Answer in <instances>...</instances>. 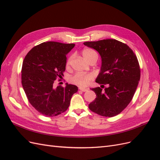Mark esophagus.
I'll use <instances>...</instances> for the list:
<instances>
[{
	"label": "esophagus",
	"instance_id": "34e87169",
	"mask_svg": "<svg viewBox=\"0 0 160 160\" xmlns=\"http://www.w3.org/2000/svg\"><path fill=\"white\" fill-rule=\"evenodd\" d=\"M79 89L80 91H83V92H85V91H87L88 90V89L83 88H79Z\"/></svg>",
	"mask_w": 160,
	"mask_h": 160
}]
</instances>
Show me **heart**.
I'll use <instances>...</instances> for the list:
<instances>
[{
  "label": "heart",
  "mask_w": 160,
  "mask_h": 160,
  "mask_svg": "<svg viewBox=\"0 0 160 160\" xmlns=\"http://www.w3.org/2000/svg\"><path fill=\"white\" fill-rule=\"evenodd\" d=\"M81 54L88 62H89L94 57H98L97 52L91 49H84L81 52ZM72 57H69L67 60L66 66L69 67ZM93 79V75L91 73H82V72H77L75 75L71 76L69 78L71 83L80 87H85L88 85Z\"/></svg>",
  "instance_id": "b5f03b06"
}]
</instances>
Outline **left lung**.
Instances as JSON below:
<instances>
[{
    "label": "left lung",
    "mask_w": 160,
    "mask_h": 160,
    "mask_svg": "<svg viewBox=\"0 0 160 160\" xmlns=\"http://www.w3.org/2000/svg\"><path fill=\"white\" fill-rule=\"evenodd\" d=\"M98 51L101 58V71L95 80L101 88L91 89L95 99L89 105L94 113L104 117L120 113L131 102L140 79L136 55L129 47L115 39L85 42ZM104 84L108 87L102 89Z\"/></svg>",
    "instance_id": "1"
}]
</instances>
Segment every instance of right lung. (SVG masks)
Here are the masks:
<instances>
[{
  "instance_id": "1",
  "label": "right lung",
  "mask_w": 160,
  "mask_h": 160,
  "mask_svg": "<svg viewBox=\"0 0 160 160\" xmlns=\"http://www.w3.org/2000/svg\"><path fill=\"white\" fill-rule=\"evenodd\" d=\"M75 44L49 41L35 46L22 62L21 82L32 107L46 117H54L68 109L76 85L66 83L65 88L53 87L65 71L66 55Z\"/></svg>"
}]
</instances>
